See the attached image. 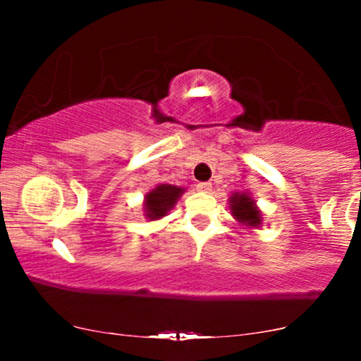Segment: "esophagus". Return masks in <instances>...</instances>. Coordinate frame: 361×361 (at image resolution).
Masks as SVG:
<instances>
[{
  "instance_id": "esophagus-1",
  "label": "esophagus",
  "mask_w": 361,
  "mask_h": 361,
  "mask_svg": "<svg viewBox=\"0 0 361 361\" xmlns=\"http://www.w3.org/2000/svg\"><path fill=\"white\" fill-rule=\"evenodd\" d=\"M197 190H198V192L210 193V192H212V183H209V181H202V183L197 185Z\"/></svg>"
}]
</instances>
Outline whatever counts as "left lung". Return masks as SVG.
Here are the masks:
<instances>
[{"label":"left lung","mask_w":361,"mask_h":361,"mask_svg":"<svg viewBox=\"0 0 361 361\" xmlns=\"http://www.w3.org/2000/svg\"><path fill=\"white\" fill-rule=\"evenodd\" d=\"M229 207L234 219L239 224H243L246 227L261 226L259 209L247 193H233V197L229 198Z\"/></svg>","instance_id":"left-lung-1"}]
</instances>
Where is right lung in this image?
Returning <instances> with one entry per match:
<instances>
[{
    "label": "right lung",
    "mask_w": 361,
    "mask_h": 361,
    "mask_svg": "<svg viewBox=\"0 0 361 361\" xmlns=\"http://www.w3.org/2000/svg\"><path fill=\"white\" fill-rule=\"evenodd\" d=\"M183 192V188L175 185L156 186L144 198V215H146L149 221H157V219L164 217L175 207L178 198L181 197Z\"/></svg>",
    "instance_id": "obj_1"
}]
</instances>
